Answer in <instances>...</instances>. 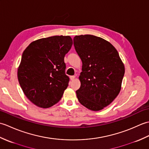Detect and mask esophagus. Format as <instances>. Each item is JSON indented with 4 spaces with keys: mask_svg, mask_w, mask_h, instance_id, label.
<instances>
[{
    "mask_svg": "<svg viewBox=\"0 0 149 149\" xmlns=\"http://www.w3.org/2000/svg\"><path fill=\"white\" fill-rule=\"evenodd\" d=\"M75 75H72V76H70V79H71V81H73V80H74V79H75Z\"/></svg>",
    "mask_w": 149,
    "mask_h": 149,
    "instance_id": "1",
    "label": "esophagus"
}]
</instances>
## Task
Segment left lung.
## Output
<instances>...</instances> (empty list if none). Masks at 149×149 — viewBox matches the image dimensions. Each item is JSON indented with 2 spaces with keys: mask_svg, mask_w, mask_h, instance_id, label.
Masks as SVG:
<instances>
[{
  "mask_svg": "<svg viewBox=\"0 0 149 149\" xmlns=\"http://www.w3.org/2000/svg\"><path fill=\"white\" fill-rule=\"evenodd\" d=\"M74 45L83 63L81 86L76 91L77 99L90 110L102 109L121 90L124 65L115 47L100 37L75 36Z\"/></svg>",
  "mask_w": 149,
  "mask_h": 149,
  "instance_id": "8db88e82",
  "label": "left lung"
}]
</instances>
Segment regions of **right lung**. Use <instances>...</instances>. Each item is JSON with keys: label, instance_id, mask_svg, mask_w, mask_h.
Wrapping results in <instances>:
<instances>
[{"label": "right lung", "instance_id": "add662e5", "mask_svg": "<svg viewBox=\"0 0 149 149\" xmlns=\"http://www.w3.org/2000/svg\"><path fill=\"white\" fill-rule=\"evenodd\" d=\"M72 43L70 36H54L31 43L22 54L18 82L36 106L47 108L61 100L70 81L64 58Z\"/></svg>", "mask_w": 149, "mask_h": 149}]
</instances>
